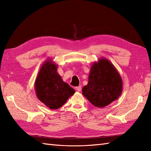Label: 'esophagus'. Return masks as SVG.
<instances>
[{
  "instance_id": "34e87169",
  "label": "esophagus",
  "mask_w": 151,
  "mask_h": 151,
  "mask_svg": "<svg viewBox=\"0 0 151 151\" xmlns=\"http://www.w3.org/2000/svg\"><path fill=\"white\" fill-rule=\"evenodd\" d=\"M81 88H82V87H81V86H77V87L75 88L76 90L78 91H81Z\"/></svg>"
}]
</instances>
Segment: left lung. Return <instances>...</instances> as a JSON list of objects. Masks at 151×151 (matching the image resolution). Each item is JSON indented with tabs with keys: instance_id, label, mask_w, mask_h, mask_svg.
Here are the masks:
<instances>
[{
	"instance_id": "obj_1",
	"label": "left lung",
	"mask_w": 151,
	"mask_h": 151,
	"mask_svg": "<svg viewBox=\"0 0 151 151\" xmlns=\"http://www.w3.org/2000/svg\"><path fill=\"white\" fill-rule=\"evenodd\" d=\"M123 81L117 69L104 58L92 64L88 84L82 88V94L91 103L104 108L120 97Z\"/></svg>"
}]
</instances>
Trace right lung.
Wrapping results in <instances>:
<instances>
[{"mask_svg":"<svg viewBox=\"0 0 151 151\" xmlns=\"http://www.w3.org/2000/svg\"><path fill=\"white\" fill-rule=\"evenodd\" d=\"M57 69V64L48 59L41 65L34 83L37 97L52 110L62 106L75 92V89L63 82Z\"/></svg>","mask_w":151,"mask_h":151,"instance_id":"add662e5","label":"right lung"}]
</instances>
